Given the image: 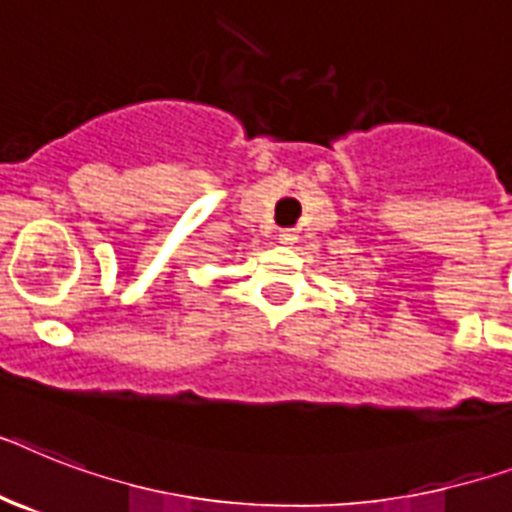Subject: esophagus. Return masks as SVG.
I'll list each match as a JSON object with an SVG mask.
<instances>
[{"instance_id": "obj_1", "label": "esophagus", "mask_w": 512, "mask_h": 512, "mask_svg": "<svg viewBox=\"0 0 512 512\" xmlns=\"http://www.w3.org/2000/svg\"><path fill=\"white\" fill-rule=\"evenodd\" d=\"M297 239H299V236H297V231H294V228H284V231H278V242L286 244V247H292Z\"/></svg>"}]
</instances>
